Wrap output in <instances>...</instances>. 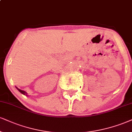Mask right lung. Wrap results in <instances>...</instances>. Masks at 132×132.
<instances>
[{"label": "right lung", "mask_w": 132, "mask_h": 132, "mask_svg": "<svg viewBox=\"0 0 132 132\" xmlns=\"http://www.w3.org/2000/svg\"><path fill=\"white\" fill-rule=\"evenodd\" d=\"M16 89H18V90L19 92H21V94H24V95H26V96H28V95H27V93L26 92V91H24V90H21V89H18V88L17 87H16Z\"/></svg>", "instance_id": "add662e5"}]
</instances>
